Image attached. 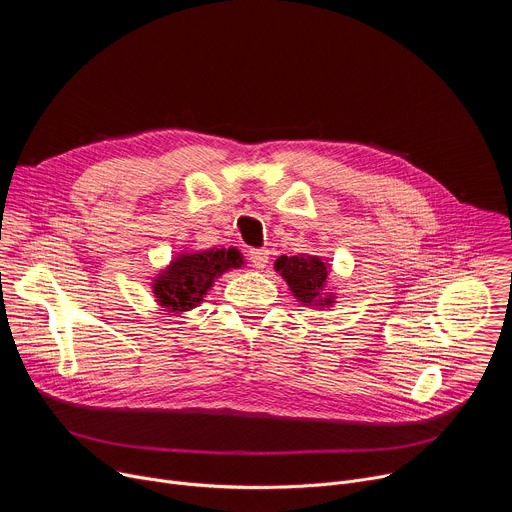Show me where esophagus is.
<instances>
[{
	"mask_svg": "<svg viewBox=\"0 0 512 512\" xmlns=\"http://www.w3.org/2000/svg\"><path fill=\"white\" fill-rule=\"evenodd\" d=\"M249 259L257 269H263L269 263V251L267 249H251Z\"/></svg>",
	"mask_w": 512,
	"mask_h": 512,
	"instance_id": "34e87169",
	"label": "esophagus"
}]
</instances>
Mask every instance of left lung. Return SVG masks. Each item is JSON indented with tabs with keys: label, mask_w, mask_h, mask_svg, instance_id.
<instances>
[{
	"label": "left lung",
	"mask_w": 512,
	"mask_h": 512,
	"mask_svg": "<svg viewBox=\"0 0 512 512\" xmlns=\"http://www.w3.org/2000/svg\"><path fill=\"white\" fill-rule=\"evenodd\" d=\"M273 269L285 279L294 298L306 308H332L336 294L330 289V263L318 255H281Z\"/></svg>",
	"instance_id": "obj_1"
}]
</instances>
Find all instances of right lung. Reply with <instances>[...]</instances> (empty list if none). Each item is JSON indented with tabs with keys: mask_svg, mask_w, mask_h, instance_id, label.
<instances>
[{
	"mask_svg": "<svg viewBox=\"0 0 512 512\" xmlns=\"http://www.w3.org/2000/svg\"><path fill=\"white\" fill-rule=\"evenodd\" d=\"M243 265L245 257L235 247L182 251L152 277V294L164 312L186 314L204 302L218 277Z\"/></svg>",
	"mask_w": 512,
	"mask_h": 512,
	"instance_id": "add662e5",
	"label": "right lung"
}]
</instances>
